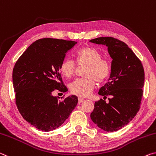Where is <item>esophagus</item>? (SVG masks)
<instances>
[{"label":"esophagus","mask_w":156,"mask_h":156,"mask_svg":"<svg viewBox=\"0 0 156 156\" xmlns=\"http://www.w3.org/2000/svg\"><path fill=\"white\" fill-rule=\"evenodd\" d=\"M84 100H85V99H84L83 98H78V102L79 103H82L83 101H84Z\"/></svg>","instance_id":"esophagus-1"}]
</instances>
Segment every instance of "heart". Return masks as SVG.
<instances>
[{
  "label": "heart",
  "mask_w": 156,
  "mask_h": 156,
  "mask_svg": "<svg viewBox=\"0 0 156 156\" xmlns=\"http://www.w3.org/2000/svg\"><path fill=\"white\" fill-rule=\"evenodd\" d=\"M76 62L80 66H86L83 70L85 77L74 81L70 85V90L74 95L86 98L96 86V81L101 83L108 77L111 66L108 61L101 58L98 50L92 47H83L75 53ZM76 65L71 58H66L60 65V72L67 78L75 74Z\"/></svg>",
  "instance_id": "heart-1"
}]
</instances>
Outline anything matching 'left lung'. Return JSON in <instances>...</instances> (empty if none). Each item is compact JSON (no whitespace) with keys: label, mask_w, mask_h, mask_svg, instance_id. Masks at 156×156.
<instances>
[{"label":"left lung","mask_w":156,"mask_h":156,"mask_svg":"<svg viewBox=\"0 0 156 156\" xmlns=\"http://www.w3.org/2000/svg\"><path fill=\"white\" fill-rule=\"evenodd\" d=\"M89 41L108 48L112 58L108 81L98 94L111 96L109 102H95L90 118L99 128L108 132L118 131L129 124L139 111L143 95L144 70L141 61L126 43L113 37H99Z\"/></svg>","instance_id":"left-lung-1"}]
</instances>
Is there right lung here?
Segmentation results:
<instances>
[{
    "instance_id": "add662e5",
    "label": "right lung",
    "mask_w": 156,
    "mask_h": 156,
    "mask_svg": "<svg viewBox=\"0 0 156 156\" xmlns=\"http://www.w3.org/2000/svg\"><path fill=\"white\" fill-rule=\"evenodd\" d=\"M76 41L41 39L32 43L15 63L12 81L16 104L23 117L36 128L50 131L59 127L75 109L77 97L63 100L52 95L55 90L66 93L59 73L66 54Z\"/></svg>"
}]
</instances>
